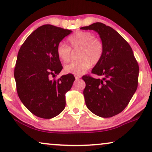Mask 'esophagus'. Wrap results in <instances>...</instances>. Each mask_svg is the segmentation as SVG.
<instances>
[{
    "instance_id": "34e87169",
    "label": "esophagus",
    "mask_w": 152,
    "mask_h": 152,
    "mask_svg": "<svg viewBox=\"0 0 152 152\" xmlns=\"http://www.w3.org/2000/svg\"><path fill=\"white\" fill-rule=\"evenodd\" d=\"M81 78V76L80 75H76L75 76V80H78L79 79H80Z\"/></svg>"
}]
</instances>
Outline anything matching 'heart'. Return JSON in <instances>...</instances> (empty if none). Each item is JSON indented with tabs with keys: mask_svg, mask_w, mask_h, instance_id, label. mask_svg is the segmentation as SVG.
I'll return each instance as SVG.
<instances>
[{
	"mask_svg": "<svg viewBox=\"0 0 152 152\" xmlns=\"http://www.w3.org/2000/svg\"><path fill=\"white\" fill-rule=\"evenodd\" d=\"M68 41L72 49H79L78 60L71 61L64 66L67 73L80 75L102 60L104 46L99 38L94 37L89 31H77L68 38ZM57 54L61 61L67 62L71 58V48L64 42L57 46Z\"/></svg>",
	"mask_w": 152,
	"mask_h": 152,
	"instance_id": "heart-1",
	"label": "heart"
}]
</instances>
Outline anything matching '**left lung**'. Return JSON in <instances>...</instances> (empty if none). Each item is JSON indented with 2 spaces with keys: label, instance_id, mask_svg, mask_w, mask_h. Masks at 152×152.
Instances as JSON below:
<instances>
[{
  "label": "left lung",
  "instance_id": "left-lung-1",
  "mask_svg": "<svg viewBox=\"0 0 152 152\" xmlns=\"http://www.w3.org/2000/svg\"><path fill=\"white\" fill-rule=\"evenodd\" d=\"M80 28L97 32L104 46L102 60L92 70L103 78L82 77L86 105L96 115L112 117L124 110L135 93L139 66L130 46L112 27L95 23Z\"/></svg>",
  "mask_w": 152,
  "mask_h": 152
}]
</instances>
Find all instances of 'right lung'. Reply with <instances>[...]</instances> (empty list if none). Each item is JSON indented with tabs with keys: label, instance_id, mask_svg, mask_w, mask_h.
<instances>
[{
	"label": "right lung",
	"instance_id": "obj_1",
	"mask_svg": "<svg viewBox=\"0 0 152 152\" xmlns=\"http://www.w3.org/2000/svg\"><path fill=\"white\" fill-rule=\"evenodd\" d=\"M72 31L45 25L32 32L22 45L14 69L20 99L32 114L42 118L58 116L64 109L66 93L75 80L72 74L56 80L62 69L57 46Z\"/></svg>",
	"mask_w": 152,
	"mask_h": 152
}]
</instances>
